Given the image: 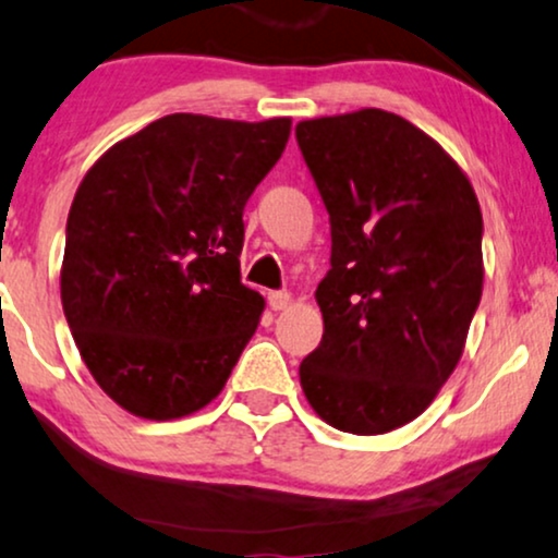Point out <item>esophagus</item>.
<instances>
[{
	"label": "esophagus",
	"mask_w": 558,
	"mask_h": 558,
	"mask_svg": "<svg viewBox=\"0 0 558 558\" xmlns=\"http://www.w3.org/2000/svg\"><path fill=\"white\" fill-rule=\"evenodd\" d=\"M288 303H291V293H286V291L267 293V306H270L272 312H283V308H288Z\"/></svg>",
	"instance_id": "1"
}]
</instances>
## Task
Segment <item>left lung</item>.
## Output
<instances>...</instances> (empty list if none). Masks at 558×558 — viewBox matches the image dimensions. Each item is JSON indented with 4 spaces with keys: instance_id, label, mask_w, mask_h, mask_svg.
Listing matches in <instances>:
<instances>
[{
    "instance_id": "1",
    "label": "left lung",
    "mask_w": 558,
    "mask_h": 558,
    "mask_svg": "<svg viewBox=\"0 0 558 558\" xmlns=\"http://www.w3.org/2000/svg\"><path fill=\"white\" fill-rule=\"evenodd\" d=\"M295 141L331 231L316 288L324 335L303 357L301 389L342 433H391L461 361L484 283L476 193L437 141L393 112L301 121Z\"/></svg>"
}]
</instances>
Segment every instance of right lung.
Returning a JSON list of instances; mask_svg holds the SVG:
<instances>
[{
    "label": "right lung",
    "mask_w": 558,
    "mask_h": 558,
    "mask_svg": "<svg viewBox=\"0 0 558 558\" xmlns=\"http://www.w3.org/2000/svg\"><path fill=\"white\" fill-rule=\"evenodd\" d=\"M291 136L174 112L118 141L76 190L61 303L97 386L144 420H178L221 393L263 295L242 283L244 206Z\"/></svg>",
    "instance_id": "obj_1"
}]
</instances>
